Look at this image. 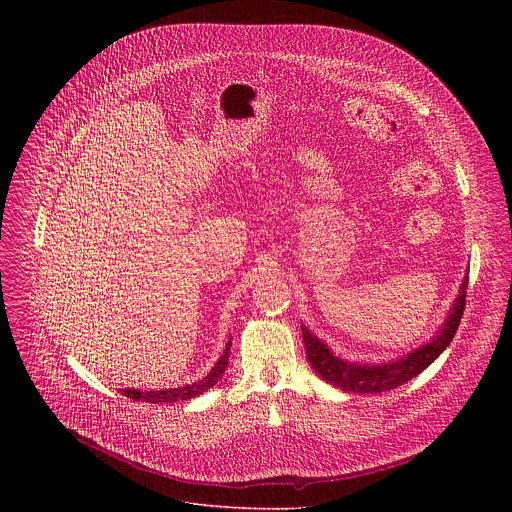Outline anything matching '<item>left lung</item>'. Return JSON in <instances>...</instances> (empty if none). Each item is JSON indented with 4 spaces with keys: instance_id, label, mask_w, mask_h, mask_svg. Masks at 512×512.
I'll return each mask as SVG.
<instances>
[{
    "instance_id": "obj_1",
    "label": "left lung",
    "mask_w": 512,
    "mask_h": 512,
    "mask_svg": "<svg viewBox=\"0 0 512 512\" xmlns=\"http://www.w3.org/2000/svg\"><path fill=\"white\" fill-rule=\"evenodd\" d=\"M467 280H469V276L465 274V278L459 286V293H457L455 301L451 303L447 317L436 331V335L422 347H418L398 359H392L388 363H353V361L341 359L329 349V345H325L305 325H301L309 365L313 366V370L325 382H329L345 392L380 394V392L398 388L400 384L412 380L422 370H426L449 347V343L459 327L463 309H465Z\"/></svg>"
}]
</instances>
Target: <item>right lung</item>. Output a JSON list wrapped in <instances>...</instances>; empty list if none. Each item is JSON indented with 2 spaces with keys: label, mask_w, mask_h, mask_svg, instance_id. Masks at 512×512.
Here are the masks:
<instances>
[{
  "label": "right lung",
  "mask_w": 512,
  "mask_h": 512,
  "mask_svg": "<svg viewBox=\"0 0 512 512\" xmlns=\"http://www.w3.org/2000/svg\"><path fill=\"white\" fill-rule=\"evenodd\" d=\"M230 347H232V341L226 343L222 355L219 357V361L215 363V366L197 382L193 384H185V386H177V388H163V390H140V388H120V392L136 402H149V404H167V402H183V400H191L203 392H207L209 388H213L226 366H228V355H230Z\"/></svg>",
  "instance_id": "1"
}]
</instances>
